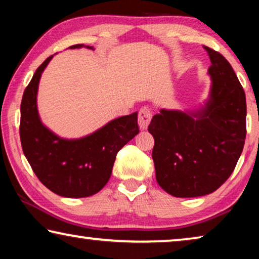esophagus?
Returning <instances> with one entry per match:
<instances>
[{
  "label": "esophagus",
  "mask_w": 259,
  "mask_h": 259,
  "mask_svg": "<svg viewBox=\"0 0 259 259\" xmlns=\"http://www.w3.org/2000/svg\"><path fill=\"white\" fill-rule=\"evenodd\" d=\"M152 113L150 111L149 108H142L138 113V125H140L141 130H145L150 124V121H151Z\"/></svg>",
  "instance_id": "34e87169"
}]
</instances>
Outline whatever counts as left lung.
<instances>
[{"mask_svg": "<svg viewBox=\"0 0 259 259\" xmlns=\"http://www.w3.org/2000/svg\"><path fill=\"white\" fill-rule=\"evenodd\" d=\"M210 59L209 96L196 110L160 109L149 125L159 186L177 198L207 195L229 178L246 135L245 93L228 60L204 46Z\"/></svg>", "mask_w": 259, "mask_h": 259, "instance_id": "8db88e82", "label": "left lung"}]
</instances>
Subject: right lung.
<instances>
[{
	"instance_id": "right-lung-1",
	"label": "right lung",
	"mask_w": 259,
	"mask_h": 259,
	"mask_svg": "<svg viewBox=\"0 0 259 259\" xmlns=\"http://www.w3.org/2000/svg\"><path fill=\"white\" fill-rule=\"evenodd\" d=\"M93 46L73 45L69 49ZM49 57L36 69L21 103V136L24 156L40 183L65 198H86L108 183L116 154L140 133L137 113L115 118L91 135L67 140L45 126L38 114V84Z\"/></svg>"
}]
</instances>
